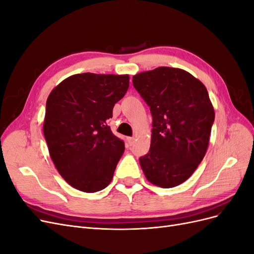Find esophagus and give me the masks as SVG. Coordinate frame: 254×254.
<instances>
[{"label": "esophagus", "mask_w": 254, "mask_h": 254, "mask_svg": "<svg viewBox=\"0 0 254 254\" xmlns=\"http://www.w3.org/2000/svg\"><path fill=\"white\" fill-rule=\"evenodd\" d=\"M127 143L131 146L133 143H134V139L133 137H127Z\"/></svg>", "instance_id": "34e87169"}]
</instances>
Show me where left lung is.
Masks as SVG:
<instances>
[{
    "label": "left lung",
    "instance_id": "1",
    "mask_svg": "<svg viewBox=\"0 0 254 254\" xmlns=\"http://www.w3.org/2000/svg\"><path fill=\"white\" fill-rule=\"evenodd\" d=\"M152 117L148 153L140 158L149 182L163 189L187 181L209 146L214 108L204 84L181 68L160 66L132 77Z\"/></svg>",
    "mask_w": 254,
    "mask_h": 254
}]
</instances>
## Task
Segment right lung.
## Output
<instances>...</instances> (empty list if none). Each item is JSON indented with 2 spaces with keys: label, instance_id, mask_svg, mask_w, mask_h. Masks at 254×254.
<instances>
[{
  "label": "right lung",
  "instance_id": "add662e5",
  "mask_svg": "<svg viewBox=\"0 0 254 254\" xmlns=\"http://www.w3.org/2000/svg\"><path fill=\"white\" fill-rule=\"evenodd\" d=\"M128 75L75 74L48 97L43 133L57 171L71 187L95 193L109 186L125 144L110 126Z\"/></svg>",
  "mask_w": 254,
  "mask_h": 254
}]
</instances>
